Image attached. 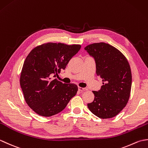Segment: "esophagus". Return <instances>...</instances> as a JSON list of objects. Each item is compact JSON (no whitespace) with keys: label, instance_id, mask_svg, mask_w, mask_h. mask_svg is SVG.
<instances>
[{"label":"esophagus","instance_id":"1","mask_svg":"<svg viewBox=\"0 0 148 148\" xmlns=\"http://www.w3.org/2000/svg\"><path fill=\"white\" fill-rule=\"evenodd\" d=\"M78 90H79V91H81V92H83V91H86L87 90V88H82V87H79L78 88Z\"/></svg>","mask_w":148,"mask_h":148}]
</instances>
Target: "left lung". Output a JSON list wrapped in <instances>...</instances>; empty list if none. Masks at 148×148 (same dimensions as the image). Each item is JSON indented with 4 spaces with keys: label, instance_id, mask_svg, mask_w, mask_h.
<instances>
[{
    "label": "left lung",
    "instance_id": "left-lung-1",
    "mask_svg": "<svg viewBox=\"0 0 148 148\" xmlns=\"http://www.w3.org/2000/svg\"><path fill=\"white\" fill-rule=\"evenodd\" d=\"M84 49L96 62L97 74L103 85L98 92L93 91V101L88 108L102 119L114 117L126 106L132 87V72L127 58L114 46L105 42L93 43Z\"/></svg>",
    "mask_w": 148,
    "mask_h": 148
}]
</instances>
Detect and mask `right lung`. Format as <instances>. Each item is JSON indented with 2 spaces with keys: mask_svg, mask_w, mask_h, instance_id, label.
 Wrapping results in <instances>:
<instances>
[{
  "mask_svg": "<svg viewBox=\"0 0 148 148\" xmlns=\"http://www.w3.org/2000/svg\"><path fill=\"white\" fill-rule=\"evenodd\" d=\"M81 48L80 45L48 42L36 46L26 57L20 74V86L27 105L37 114L49 117L62 111L78 90L51 75L60 73Z\"/></svg>",
  "mask_w": 148,
  "mask_h": 148,
  "instance_id": "1",
  "label": "right lung"
}]
</instances>
